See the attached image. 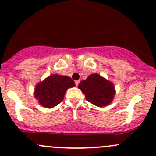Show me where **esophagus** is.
<instances>
[{
  "label": "esophagus",
  "instance_id": "1",
  "mask_svg": "<svg viewBox=\"0 0 156 156\" xmlns=\"http://www.w3.org/2000/svg\"><path fill=\"white\" fill-rule=\"evenodd\" d=\"M80 80H76V81L75 82V83H76V86H78L79 83H80Z\"/></svg>",
  "mask_w": 156,
  "mask_h": 156
}]
</instances>
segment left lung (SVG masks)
Instances as JSON below:
<instances>
[{
  "label": "left lung",
  "mask_w": 156,
  "mask_h": 156,
  "mask_svg": "<svg viewBox=\"0 0 156 156\" xmlns=\"http://www.w3.org/2000/svg\"><path fill=\"white\" fill-rule=\"evenodd\" d=\"M78 88L84 93L88 101L100 107L109 105L115 94L113 83L98 73H92L80 82Z\"/></svg>",
  "instance_id": "obj_1"
}]
</instances>
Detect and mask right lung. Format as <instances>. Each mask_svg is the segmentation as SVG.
<instances>
[{
	"label": "right lung",
	"mask_w": 156,
	"mask_h": 156,
	"mask_svg": "<svg viewBox=\"0 0 156 156\" xmlns=\"http://www.w3.org/2000/svg\"><path fill=\"white\" fill-rule=\"evenodd\" d=\"M75 86V83L67 76L53 74L35 86L34 97L43 107L52 108L63 101L67 89Z\"/></svg>",
	"instance_id": "right-lung-1"
}]
</instances>
